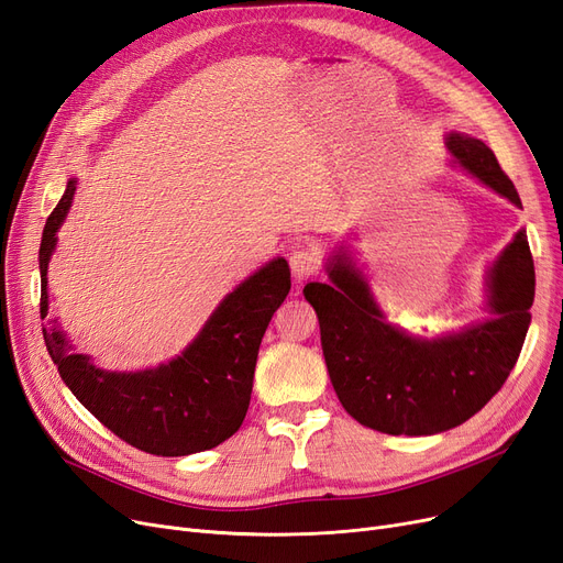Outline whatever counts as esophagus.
<instances>
[{
	"mask_svg": "<svg viewBox=\"0 0 563 563\" xmlns=\"http://www.w3.org/2000/svg\"><path fill=\"white\" fill-rule=\"evenodd\" d=\"M320 262H322V255H320V250L313 247V245L297 247L295 253L289 255V268H292V276L299 283L313 276L316 271L320 268Z\"/></svg>",
	"mask_w": 563,
	"mask_h": 563,
	"instance_id": "1",
	"label": "esophagus"
}]
</instances>
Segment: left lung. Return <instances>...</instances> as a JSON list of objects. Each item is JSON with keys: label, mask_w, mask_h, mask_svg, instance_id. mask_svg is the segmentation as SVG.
Segmentation results:
<instances>
[{"label": "left lung", "mask_w": 563, "mask_h": 563, "mask_svg": "<svg viewBox=\"0 0 563 563\" xmlns=\"http://www.w3.org/2000/svg\"><path fill=\"white\" fill-rule=\"evenodd\" d=\"M445 148L454 166L522 208L512 180L481 139L448 132ZM324 268L331 285L308 283L303 297L320 320L331 385L360 424L391 435L441 433L464 424L504 387L522 352L536 292L525 229L487 268L483 308L489 318L431 339L387 322L343 245Z\"/></svg>", "instance_id": "8db88e82"}]
</instances>
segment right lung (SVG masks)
Returning a JSON list of instances; mask_svg holds the SVG:
<instances>
[{
    "instance_id": "1",
    "label": "right lung",
    "mask_w": 563,
    "mask_h": 563,
    "mask_svg": "<svg viewBox=\"0 0 563 563\" xmlns=\"http://www.w3.org/2000/svg\"><path fill=\"white\" fill-rule=\"evenodd\" d=\"M76 183L69 178L41 236V320L51 306L48 262ZM289 285L287 262H266L218 303L180 355L151 368H99L90 355L71 352L57 320L44 327V341L59 378L118 439L157 456L195 454L224 443L243 424L260 343Z\"/></svg>"
}]
</instances>
